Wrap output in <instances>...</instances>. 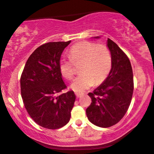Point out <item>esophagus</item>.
Returning <instances> with one entry per match:
<instances>
[{"label": "esophagus", "mask_w": 154, "mask_h": 154, "mask_svg": "<svg viewBox=\"0 0 154 154\" xmlns=\"http://www.w3.org/2000/svg\"><path fill=\"white\" fill-rule=\"evenodd\" d=\"M75 95H76V96H77V98H81V97L83 96V95H82V94L78 93V92H76Z\"/></svg>", "instance_id": "34e87169"}]
</instances>
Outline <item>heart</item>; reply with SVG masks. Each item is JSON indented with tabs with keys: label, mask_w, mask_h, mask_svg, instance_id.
<instances>
[{
	"label": "heart",
	"mask_w": 154,
	"mask_h": 154,
	"mask_svg": "<svg viewBox=\"0 0 154 154\" xmlns=\"http://www.w3.org/2000/svg\"><path fill=\"white\" fill-rule=\"evenodd\" d=\"M70 58H62L59 61V71L62 75L71 80L74 75V64L80 66L83 73L76 77L70 85L76 92H84L95 85L102 83L108 76L112 68V56L108 47L90 42H81L70 50Z\"/></svg>",
	"instance_id": "heart-1"
}]
</instances>
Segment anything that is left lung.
I'll return each instance as SVG.
<instances>
[{
    "mask_svg": "<svg viewBox=\"0 0 154 154\" xmlns=\"http://www.w3.org/2000/svg\"><path fill=\"white\" fill-rule=\"evenodd\" d=\"M99 39V37H94ZM107 47L112 56V68L107 78L93 92L92 102L86 108L89 121L99 127L117 124L127 111L134 89L133 73L130 61L123 50L110 39Z\"/></svg>",
    "mask_w": 154,
    "mask_h": 154,
    "instance_id": "8db88e82",
    "label": "left lung"
}]
</instances>
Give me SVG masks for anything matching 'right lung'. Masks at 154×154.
<instances>
[{
  "label": "right lung",
  "instance_id": "obj_1",
  "mask_svg": "<svg viewBox=\"0 0 154 154\" xmlns=\"http://www.w3.org/2000/svg\"><path fill=\"white\" fill-rule=\"evenodd\" d=\"M68 42H50L36 49L25 63L20 79L21 95L30 117L49 129L69 122L76 96L67 87L59 71L61 56Z\"/></svg>",
  "mask_w": 154,
  "mask_h": 154
}]
</instances>
